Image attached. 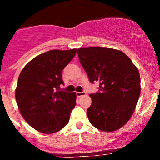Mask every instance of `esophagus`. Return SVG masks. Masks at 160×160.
<instances>
[{"instance_id":"34e87169","label":"esophagus","mask_w":160,"mask_h":160,"mask_svg":"<svg viewBox=\"0 0 160 160\" xmlns=\"http://www.w3.org/2000/svg\"><path fill=\"white\" fill-rule=\"evenodd\" d=\"M85 94H86V92H84V91H82V92H76V95L78 98L82 97V96L85 95Z\"/></svg>"}]
</instances>
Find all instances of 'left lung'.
Masks as SVG:
<instances>
[{"label": "left lung", "mask_w": 160, "mask_h": 160, "mask_svg": "<svg viewBox=\"0 0 160 160\" xmlns=\"http://www.w3.org/2000/svg\"><path fill=\"white\" fill-rule=\"evenodd\" d=\"M78 55L91 83L99 90L90 96L89 121L94 128L111 132L125 125L135 111L140 94V76L131 59L118 49H78Z\"/></svg>", "instance_id": "left-lung-1"}]
</instances>
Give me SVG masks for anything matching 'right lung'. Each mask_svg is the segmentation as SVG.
Returning a JSON list of instances; mask_svg holds the SVG:
<instances>
[{
  "label": "right lung",
  "instance_id": "obj_1",
  "mask_svg": "<svg viewBox=\"0 0 160 160\" xmlns=\"http://www.w3.org/2000/svg\"><path fill=\"white\" fill-rule=\"evenodd\" d=\"M76 52V49L49 50L32 59L20 73L15 91L18 108L39 132L53 134L69 122L76 94L58 89L64 84L62 72Z\"/></svg>",
  "mask_w": 160,
  "mask_h": 160
}]
</instances>
